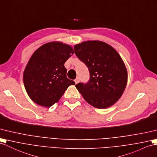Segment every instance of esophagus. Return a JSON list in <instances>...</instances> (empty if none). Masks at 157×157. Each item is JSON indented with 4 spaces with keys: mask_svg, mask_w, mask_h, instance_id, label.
<instances>
[{
    "mask_svg": "<svg viewBox=\"0 0 157 157\" xmlns=\"http://www.w3.org/2000/svg\"><path fill=\"white\" fill-rule=\"evenodd\" d=\"M79 81H80V79H79V77H77V78H76V79L75 80V84H77V83H78Z\"/></svg>",
    "mask_w": 157,
    "mask_h": 157,
    "instance_id": "esophagus-1",
    "label": "esophagus"
}]
</instances>
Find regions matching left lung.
I'll use <instances>...</instances> for the list:
<instances>
[{
	"label": "left lung",
	"instance_id": "1",
	"mask_svg": "<svg viewBox=\"0 0 157 157\" xmlns=\"http://www.w3.org/2000/svg\"><path fill=\"white\" fill-rule=\"evenodd\" d=\"M75 53L89 68L90 79L76 88L85 100L97 109H106L119 99L127 83V68L111 46L99 40L76 44Z\"/></svg>",
	"mask_w": 157,
	"mask_h": 157
}]
</instances>
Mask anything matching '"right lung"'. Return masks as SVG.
<instances>
[{
	"label": "right lung",
	"mask_w": 157,
	"mask_h": 157,
	"mask_svg": "<svg viewBox=\"0 0 157 157\" xmlns=\"http://www.w3.org/2000/svg\"><path fill=\"white\" fill-rule=\"evenodd\" d=\"M74 54L70 45L51 42L36 50L26 64L23 82L26 93L37 105L50 107L58 102L70 85L64 64Z\"/></svg>",
	"instance_id": "obj_1"
}]
</instances>
